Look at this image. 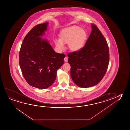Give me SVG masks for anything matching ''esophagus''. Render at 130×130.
I'll return each mask as SVG.
<instances>
[{
    "mask_svg": "<svg viewBox=\"0 0 130 130\" xmlns=\"http://www.w3.org/2000/svg\"><path fill=\"white\" fill-rule=\"evenodd\" d=\"M64 61H65V62H68V57L66 56V57L64 58Z\"/></svg>",
    "mask_w": 130,
    "mask_h": 130,
    "instance_id": "1",
    "label": "esophagus"
}]
</instances>
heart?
Returning a JSON list of instances; mask_svg holds the SVG:
<instances>
[{
  "mask_svg": "<svg viewBox=\"0 0 130 130\" xmlns=\"http://www.w3.org/2000/svg\"><path fill=\"white\" fill-rule=\"evenodd\" d=\"M60 39H55L54 43L58 50L63 51L65 48L64 43H68V48L72 51L80 50L84 46L87 34L85 30L80 27L72 26L62 30Z\"/></svg>",
  "mask_w": 130,
  "mask_h": 130,
  "instance_id": "b5f03b06",
  "label": "heart"
}]
</instances>
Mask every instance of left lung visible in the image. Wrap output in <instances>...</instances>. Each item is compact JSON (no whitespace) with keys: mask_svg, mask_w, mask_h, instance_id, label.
Here are the masks:
<instances>
[{"mask_svg":"<svg viewBox=\"0 0 130 130\" xmlns=\"http://www.w3.org/2000/svg\"><path fill=\"white\" fill-rule=\"evenodd\" d=\"M92 31L85 46L78 51L68 54L71 78L77 86H94L106 73L109 62L107 42L96 25L91 24Z\"/></svg>","mask_w":130,"mask_h":130,"instance_id":"8db88e82","label":"left lung"}]
</instances>
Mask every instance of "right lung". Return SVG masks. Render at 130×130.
Listing matches in <instances>:
<instances>
[{
    "mask_svg": "<svg viewBox=\"0 0 130 130\" xmlns=\"http://www.w3.org/2000/svg\"><path fill=\"white\" fill-rule=\"evenodd\" d=\"M48 24H38L32 28L24 38L19 52V62L25 79L30 86L40 89L54 83L65 57L55 52L48 40L41 37Z\"/></svg>",
    "mask_w": 130,
    "mask_h": 130,
    "instance_id": "add662e5",
    "label": "right lung"
}]
</instances>
